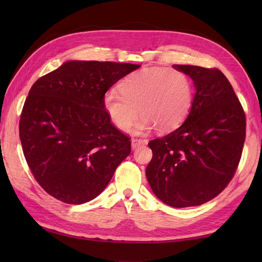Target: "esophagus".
<instances>
[{"label":"esophagus","instance_id":"1","mask_svg":"<svg viewBox=\"0 0 262 262\" xmlns=\"http://www.w3.org/2000/svg\"><path fill=\"white\" fill-rule=\"evenodd\" d=\"M146 143H147V141H145V140H138V138H133V140H132V148H136L138 146L145 145Z\"/></svg>","mask_w":262,"mask_h":262}]
</instances>
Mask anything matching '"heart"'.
<instances>
[{"mask_svg": "<svg viewBox=\"0 0 262 262\" xmlns=\"http://www.w3.org/2000/svg\"><path fill=\"white\" fill-rule=\"evenodd\" d=\"M192 104V85L182 72L166 69H144L120 83V92L109 90L103 107L121 132L129 130L140 114L144 116L134 128L145 134L157 126L161 132L174 129L185 120Z\"/></svg>", "mask_w": 262, "mask_h": 262, "instance_id": "b5f03b06", "label": "heart"}]
</instances>
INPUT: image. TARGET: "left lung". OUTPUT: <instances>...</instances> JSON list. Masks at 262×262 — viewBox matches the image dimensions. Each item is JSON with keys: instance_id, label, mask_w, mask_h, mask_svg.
<instances>
[{"instance_id": "obj_1", "label": "left lung", "mask_w": 262, "mask_h": 262, "mask_svg": "<svg viewBox=\"0 0 262 262\" xmlns=\"http://www.w3.org/2000/svg\"><path fill=\"white\" fill-rule=\"evenodd\" d=\"M196 93L185 122L148 143L146 178L160 200L176 208L209 202L234 176L246 140V115L231 83L217 69L173 65Z\"/></svg>"}]
</instances>
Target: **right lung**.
<instances>
[{"label": "right lung", "instance_id": "add662e5", "mask_svg": "<svg viewBox=\"0 0 262 262\" xmlns=\"http://www.w3.org/2000/svg\"><path fill=\"white\" fill-rule=\"evenodd\" d=\"M140 66L69 60L31 86L20 141L33 177L51 196L72 205L90 202L129 155L130 138L111 124L103 98Z\"/></svg>", "mask_w": 262, "mask_h": 262}]
</instances>
